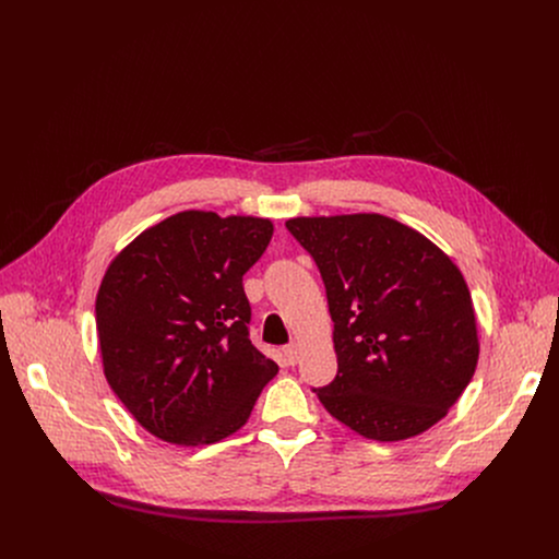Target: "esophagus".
I'll use <instances>...</instances> for the list:
<instances>
[{"mask_svg": "<svg viewBox=\"0 0 559 559\" xmlns=\"http://www.w3.org/2000/svg\"><path fill=\"white\" fill-rule=\"evenodd\" d=\"M283 352H285V358H287V365H292V367H294V365H296V362H298V354H300V349H298V345H296V343H289V345H287V347H285V349H283Z\"/></svg>", "mask_w": 559, "mask_h": 559, "instance_id": "1", "label": "esophagus"}]
</instances>
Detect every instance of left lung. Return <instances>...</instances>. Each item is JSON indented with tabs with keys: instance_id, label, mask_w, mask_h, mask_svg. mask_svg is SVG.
Masks as SVG:
<instances>
[{
	"instance_id": "8db88e82",
	"label": "left lung",
	"mask_w": 559,
	"mask_h": 559,
	"mask_svg": "<svg viewBox=\"0 0 559 559\" xmlns=\"http://www.w3.org/2000/svg\"><path fill=\"white\" fill-rule=\"evenodd\" d=\"M323 276L336 378L313 389L356 433L393 442L447 416L473 378L477 330L468 287L420 231L382 214L285 223Z\"/></svg>"
}]
</instances>
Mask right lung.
I'll return each instance as SVG.
<instances>
[{"instance_id":"add662e5","label":"right lung","mask_w":559,"mask_h":559,"mask_svg":"<svg viewBox=\"0 0 559 559\" xmlns=\"http://www.w3.org/2000/svg\"><path fill=\"white\" fill-rule=\"evenodd\" d=\"M267 218L179 212L139 234L97 294L104 373L152 436L197 447L241 429L278 365L250 341L243 274Z\"/></svg>"}]
</instances>
